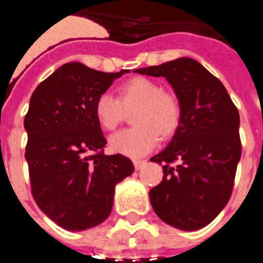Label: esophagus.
Segmentation results:
<instances>
[{
    "label": "esophagus",
    "instance_id": "obj_1",
    "mask_svg": "<svg viewBox=\"0 0 263 263\" xmlns=\"http://www.w3.org/2000/svg\"><path fill=\"white\" fill-rule=\"evenodd\" d=\"M134 163V167H136V170H141L143 166L146 164V160H133Z\"/></svg>",
    "mask_w": 263,
    "mask_h": 263
}]
</instances>
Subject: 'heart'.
I'll use <instances>...</instances> for the list:
<instances>
[{"instance_id": "b5f03b06", "label": "heart", "mask_w": 263, "mask_h": 263, "mask_svg": "<svg viewBox=\"0 0 263 263\" xmlns=\"http://www.w3.org/2000/svg\"><path fill=\"white\" fill-rule=\"evenodd\" d=\"M134 109V127L109 139L111 152L132 158L152 152L159 138L173 137L182 117L178 99L163 90L159 83L143 76L125 81L118 88V99L110 93H101L93 106L97 122L106 132H115L125 121L126 113Z\"/></svg>"}]
</instances>
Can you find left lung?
<instances>
[{"instance_id": "1", "label": "left lung", "mask_w": 263, "mask_h": 263, "mask_svg": "<svg viewBox=\"0 0 263 263\" xmlns=\"http://www.w3.org/2000/svg\"><path fill=\"white\" fill-rule=\"evenodd\" d=\"M134 72L166 78L182 110L171 142L150 159L163 167L162 182L148 192L153 210L171 227L200 229L231 199L241 158L238 110L221 81L191 58Z\"/></svg>"}]
</instances>
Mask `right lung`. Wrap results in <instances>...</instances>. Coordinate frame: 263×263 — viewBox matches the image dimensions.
Masks as SVG:
<instances>
[{"mask_svg": "<svg viewBox=\"0 0 263 263\" xmlns=\"http://www.w3.org/2000/svg\"><path fill=\"white\" fill-rule=\"evenodd\" d=\"M130 72L96 71L67 63L34 90L25 117L32 197L63 229L85 231L105 221L117 183L134 166L121 154L105 155L106 139L95 117V101Z\"/></svg>", "mask_w": 263, "mask_h": 263, "instance_id": "obj_1", "label": "right lung"}]
</instances>
